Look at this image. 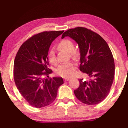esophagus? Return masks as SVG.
<instances>
[{
  "label": "esophagus",
  "instance_id": "esophagus-1",
  "mask_svg": "<svg viewBox=\"0 0 128 128\" xmlns=\"http://www.w3.org/2000/svg\"><path fill=\"white\" fill-rule=\"evenodd\" d=\"M69 80V78H64V82H67V81H68Z\"/></svg>",
  "mask_w": 128,
  "mask_h": 128
}]
</instances>
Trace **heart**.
Segmentation results:
<instances>
[{
    "mask_svg": "<svg viewBox=\"0 0 128 128\" xmlns=\"http://www.w3.org/2000/svg\"><path fill=\"white\" fill-rule=\"evenodd\" d=\"M58 47L61 50L69 53L72 56H77L78 55V51L74 49V45L73 42L68 39H64L61 40L58 44ZM48 58L50 63L53 64H55L56 63L55 52L53 49L50 50L48 52ZM75 69L76 64L73 62H69L59 66L56 69V73L57 75L61 77L68 78L73 75Z\"/></svg>",
    "mask_w": 128,
    "mask_h": 128,
    "instance_id": "obj_1",
    "label": "heart"
}]
</instances>
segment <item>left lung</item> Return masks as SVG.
Here are the masks:
<instances>
[{"instance_id":"1","label":"left lung","mask_w":128,"mask_h":128,"mask_svg":"<svg viewBox=\"0 0 128 128\" xmlns=\"http://www.w3.org/2000/svg\"><path fill=\"white\" fill-rule=\"evenodd\" d=\"M69 37L78 45L80 70L88 75L86 80L79 79L74 90L76 98L88 105L102 102L109 94L115 75L114 60L106 42L91 30L77 27L65 32L61 38Z\"/></svg>"}]
</instances>
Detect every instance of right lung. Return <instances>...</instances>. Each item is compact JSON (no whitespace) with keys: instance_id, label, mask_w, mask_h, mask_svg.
Segmentation results:
<instances>
[{"instance_id":"obj_1","label":"right lung","mask_w":128,"mask_h":128,"mask_svg":"<svg viewBox=\"0 0 128 128\" xmlns=\"http://www.w3.org/2000/svg\"><path fill=\"white\" fill-rule=\"evenodd\" d=\"M64 31L44 32L23 44L15 58L13 74L15 85L23 97L36 108L47 106L54 101L62 77L49 78L48 55L52 42ZM44 76L48 77L44 78Z\"/></svg>"}]
</instances>
